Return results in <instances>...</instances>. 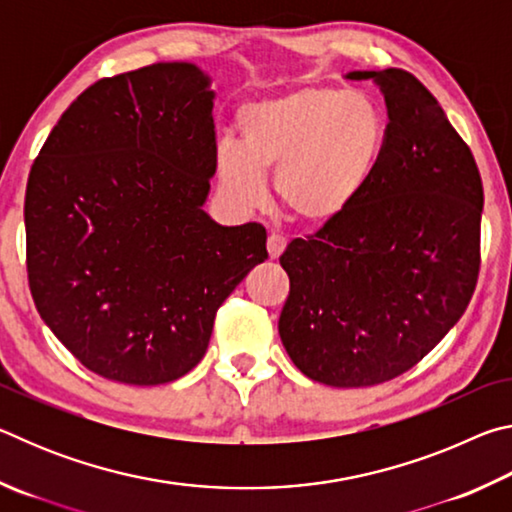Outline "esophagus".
Listing matches in <instances>:
<instances>
[{
	"label": "esophagus",
	"mask_w": 512,
	"mask_h": 512,
	"mask_svg": "<svg viewBox=\"0 0 512 512\" xmlns=\"http://www.w3.org/2000/svg\"><path fill=\"white\" fill-rule=\"evenodd\" d=\"M266 248H268V257L277 259L284 253V248H287V239H284L282 235H275L273 232V235H268V239H266Z\"/></svg>",
	"instance_id": "1"
}]
</instances>
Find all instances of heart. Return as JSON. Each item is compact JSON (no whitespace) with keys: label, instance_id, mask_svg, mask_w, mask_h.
Masks as SVG:
<instances>
[{"label":"heart","instance_id":"1","mask_svg":"<svg viewBox=\"0 0 512 512\" xmlns=\"http://www.w3.org/2000/svg\"><path fill=\"white\" fill-rule=\"evenodd\" d=\"M241 146L223 140L216 178L241 210H257L275 173L277 201L307 228H325L357 203L384 149V119L359 92L329 85L248 103L237 117Z\"/></svg>","mask_w":512,"mask_h":512}]
</instances>
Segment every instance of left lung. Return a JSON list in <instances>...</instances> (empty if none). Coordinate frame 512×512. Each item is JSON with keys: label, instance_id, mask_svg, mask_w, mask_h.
<instances>
[{"label": "left lung", "instance_id": "8db88e82", "mask_svg": "<svg viewBox=\"0 0 512 512\" xmlns=\"http://www.w3.org/2000/svg\"><path fill=\"white\" fill-rule=\"evenodd\" d=\"M384 94V149L348 214L280 257V339L320 384H384L436 348L479 275L483 185L433 94L404 69L348 72Z\"/></svg>", "mask_w": 512, "mask_h": 512}]
</instances>
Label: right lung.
Returning a JSON list of instances; mask_svg holds the SVG:
<instances>
[{
    "mask_svg": "<svg viewBox=\"0 0 512 512\" xmlns=\"http://www.w3.org/2000/svg\"><path fill=\"white\" fill-rule=\"evenodd\" d=\"M210 85L194 63L94 83L29 173L38 314L85 368L119 384L192 370L223 300L268 257L262 225H221L203 210L216 173Z\"/></svg>",
    "mask_w": 512,
    "mask_h": 512,
    "instance_id": "obj_1",
    "label": "right lung"
}]
</instances>
